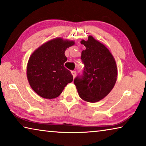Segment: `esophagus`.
I'll return each mask as SVG.
<instances>
[{"label":"esophagus","mask_w":146,"mask_h":146,"mask_svg":"<svg viewBox=\"0 0 146 146\" xmlns=\"http://www.w3.org/2000/svg\"><path fill=\"white\" fill-rule=\"evenodd\" d=\"M71 73H72V75L73 76V78H75L76 75V71H71Z\"/></svg>","instance_id":"obj_1"}]
</instances>
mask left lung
Instances as JSON below:
<instances>
[{"mask_svg":"<svg viewBox=\"0 0 146 146\" xmlns=\"http://www.w3.org/2000/svg\"><path fill=\"white\" fill-rule=\"evenodd\" d=\"M80 43L86 47L81 60L84 64L82 75L74 79L78 95L84 100L97 102L107 96L117 81V68L108 49L92 36Z\"/></svg>","mask_w":146,"mask_h":146,"instance_id":"1","label":"left lung"}]
</instances>
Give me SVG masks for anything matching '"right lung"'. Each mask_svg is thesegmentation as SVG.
Returning a JSON list of instances; mask_svg holds the SVG:
<instances>
[{"mask_svg":"<svg viewBox=\"0 0 146 146\" xmlns=\"http://www.w3.org/2000/svg\"><path fill=\"white\" fill-rule=\"evenodd\" d=\"M74 44L61 38L53 39L39 47L29 57L27 77L31 88L41 97H57L64 87L72 82V74L64 64L68 60L66 49Z\"/></svg>","mask_w":146,"mask_h":146,"instance_id":"add662e5","label":"right lung"}]
</instances>
